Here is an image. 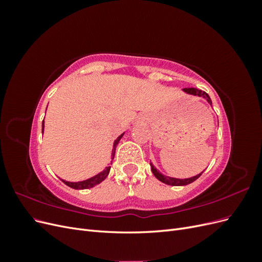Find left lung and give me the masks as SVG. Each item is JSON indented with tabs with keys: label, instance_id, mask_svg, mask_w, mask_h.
Returning <instances> with one entry per match:
<instances>
[{
	"label": "left lung",
	"instance_id": "1",
	"mask_svg": "<svg viewBox=\"0 0 262 262\" xmlns=\"http://www.w3.org/2000/svg\"><path fill=\"white\" fill-rule=\"evenodd\" d=\"M186 94H189V95H193V96H199V97H202L204 98L205 100H207L210 105H212V100L210 98L209 95L205 93V92H202L201 90H198V89H194V87H190V89H184L182 90ZM150 165V170H152L153 175L160 180L162 182H164V184L166 185H169V186H186V185H189L191 184V182H193L194 180H196L198 178H199L202 172L198 173V175L193 176V177H190V178H185V179H179V178H173V177H169V176H166L164 175V173H162L160 170H157V168H155V166L149 163Z\"/></svg>",
	"mask_w": 262,
	"mask_h": 262
}]
</instances>
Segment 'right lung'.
I'll return each instance as SVG.
<instances>
[{
	"mask_svg": "<svg viewBox=\"0 0 262 262\" xmlns=\"http://www.w3.org/2000/svg\"><path fill=\"white\" fill-rule=\"evenodd\" d=\"M43 130H45V119H43V121H42V133H43ZM123 134H124V132H123L122 134H120V136H119V137L115 140V142H114L113 152H112V160H114L115 153H116V147H117V145H118V143H119V141H120L121 138L123 137ZM112 162H113V161H112ZM110 168H112V166H108V167H105L104 170L98 172L97 175H95V176H93V177H91V178H89V179L82 180V181H75V182H73V181H68V180H64V179H61V178H60V179H61L63 182H64V184H66L67 186H69V187H71V188H73V189H76V190H80V189H90V188H93V187H95L96 185L100 184L101 181H104V180L107 178V176L109 175Z\"/></svg>",
	"mask_w": 262,
	"mask_h": 262,
	"instance_id": "1",
	"label": "right lung"
}]
</instances>
